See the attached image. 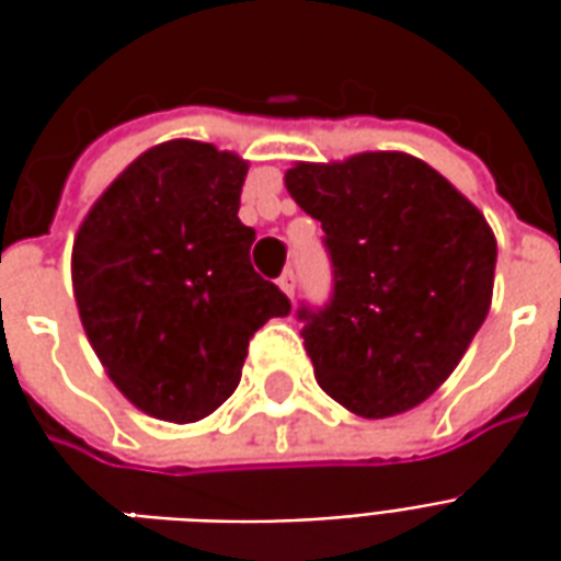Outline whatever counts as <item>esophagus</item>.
Returning a JSON list of instances; mask_svg holds the SVG:
<instances>
[{
  "label": "esophagus",
  "mask_w": 561,
  "mask_h": 561,
  "mask_svg": "<svg viewBox=\"0 0 561 561\" xmlns=\"http://www.w3.org/2000/svg\"><path fill=\"white\" fill-rule=\"evenodd\" d=\"M279 288L288 294V297H294V288H297V276H294V270H285V273H282Z\"/></svg>",
  "instance_id": "obj_1"
}]
</instances>
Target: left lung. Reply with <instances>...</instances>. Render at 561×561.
<instances>
[{"label":"left lung","mask_w":561,"mask_h":561,"mask_svg":"<svg viewBox=\"0 0 561 561\" xmlns=\"http://www.w3.org/2000/svg\"><path fill=\"white\" fill-rule=\"evenodd\" d=\"M291 197L324 228L333 288L300 304L321 390L360 417L414 409L490 312L495 237L445 176L405 152L297 164Z\"/></svg>","instance_id":"obj_1"}]
</instances>
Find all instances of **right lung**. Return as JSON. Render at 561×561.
<instances>
[{"instance_id": "right-lung-1", "label": "right lung", "mask_w": 561, "mask_h": 561, "mask_svg": "<svg viewBox=\"0 0 561 561\" xmlns=\"http://www.w3.org/2000/svg\"><path fill=\"white\" fill-rule=\"evenodd\" d=\"M249 164L171 140L119 173L80 225L71 255L80 321L140 412L192 423L240 385L249 340L291 300L249 261L237 219Z\"/></svg>"}]
</instances>
